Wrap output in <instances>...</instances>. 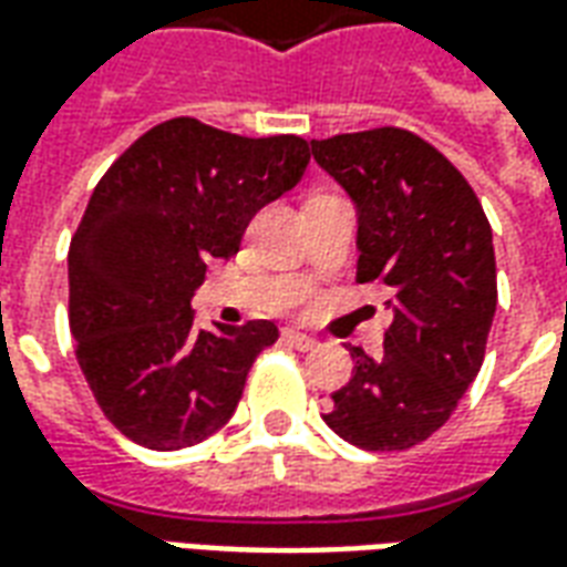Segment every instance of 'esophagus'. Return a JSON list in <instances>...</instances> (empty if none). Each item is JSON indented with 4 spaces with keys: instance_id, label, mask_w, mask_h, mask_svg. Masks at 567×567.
<instances>
[{
    "instance_id": "34e87169",
    "label": "esophagus",
    "mask_w": 567,
    "mask_h": 567,
    "mask_svg": "<svg viewBox=\"0 0 567 567\" xmlns=\"http://www.w3.org/2000/svg\"><path fill=\"white\" fill-rule=\"evenodd\" d=\"M282 340L288 346H295V349H300V352H309V349H316L319 346V340H312V337H307V333H300V331H282Z\"/></svg>"
}]
</instances>
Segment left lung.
<instances>
[{
    "label": "left lung",
    "mask_w": 567,
    "mask_h": 567,
    "mask_svg": "<svg viewBox=\"0 0 567 567\" xmlns=\"http://www.w3.org/2000/svg\"><path fill=\"white\" fill-rule=\"evenodd\" d=\"M312 157L358 206V282L392 288L382 355L361 346L324 422L368 452H404L458 406L486 355L498 303L492 227L474 187L401 127L312 140Z\"/></svg>",
    "instance_id": "1"
}]
</instances>
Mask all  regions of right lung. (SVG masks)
<instances>
[{
    "label": "right lung",
    "instance_id": "1",
    "mask_svg": "<svg viewBox=\"0 0 567 567\" xmlns=\"http://www.w3.org/2000/svg\"><path fill=\"white\" fill-rule=\"evenodd\" d=\"M309 142L248 140L197 117L142 133L69 243V331L96 404L145 450H185L234 416L272 321L194 324L206 260L239 251L260 206L300 182Z\"/></svg>",
    "mask_w": 567,
    "mask_h": 567
}]
</instances>
